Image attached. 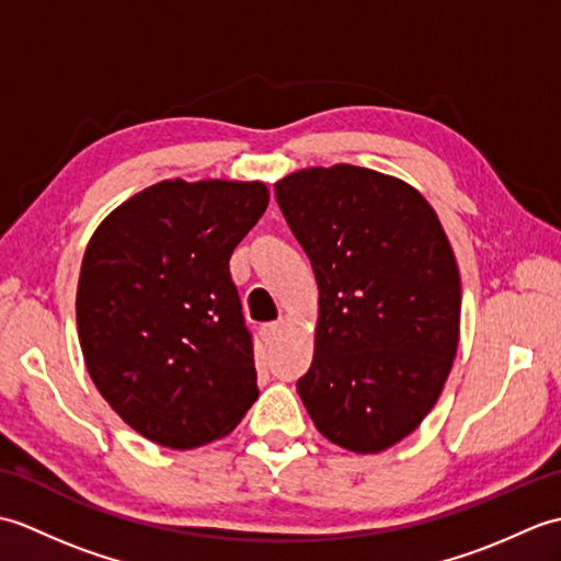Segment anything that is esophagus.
I'll return each instance as SVG.
<instances>
[{"label":"esophagus","mask_w":561,"mask_h":561,"mask_svg":"<svg viewBox=\"0 0 561 561\" xmlns=\"http://www.w3.org/2000/svg\"><path fill=\"white\" fill-rule=\"evenodd\" d=\"M284 328H287V320L279 318V320H274V323H267L265 328H262V335H265L267 342H274L284 335Z\"/></svg>","instance_id":"esophagus-1"}]
</instances>
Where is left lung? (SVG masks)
I'll return each instance as SVG.
<instances>
[{
  "label": "left lung",
  "instance_id": "left-lung-1",
  "mask_svg": "<svg viewBox=\"0 0 561 561\" xmlns=\"http://www.w3.org/2000/svg\"><path fill=\"white\" fill-rule=\"evenodd\" d=\"M274 195L318 284L313 364L296 390L335 446H396L432 412L458 352L444 226L410 183L350 163L284 175Z\"/></svg>",
  "mask_w": 561,
  "mask_h": 561
}]
</instances>
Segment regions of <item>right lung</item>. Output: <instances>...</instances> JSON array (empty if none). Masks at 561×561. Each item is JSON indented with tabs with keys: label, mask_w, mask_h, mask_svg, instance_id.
Wrapping results in <instances>:
<instances>
[{
	"label": "right lung",
	"mask_w": 561,
	"mask_h": 561,
	"mask_svg": "<svg viewBox=\"0 0 561 561\" xmlns=\"http://www.w3.org/2000/svg\"><path fill=\"white\" fill-rule=\"evenodd\" d=\"M267 202L260 181L175 178L125 199L91 236L77 287L83 362L103 400L153 444L205 446L257 400L229 260Z\"/></svg>",
	"instance_id": "1"
}]
</instances>
